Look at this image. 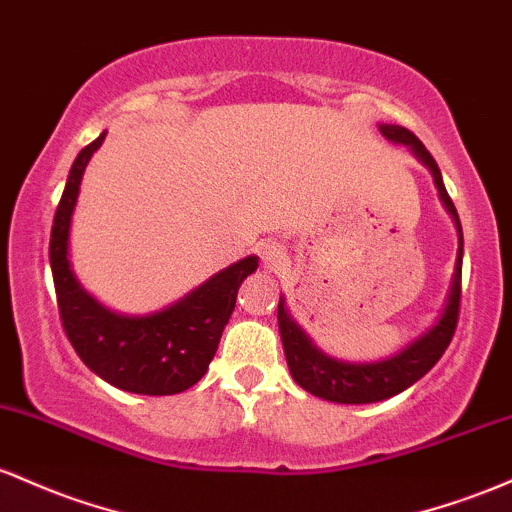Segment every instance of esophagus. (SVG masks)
Instances as JSON below:
<instances>
[{"label":"esophagus","instance_id":"obj_1","mask_svg":"<svg viewBox=\"0 0 512 512\" xmlns=\"http://www.w3.org/2000/svg\"><path fill=\"white\" fill-rule=\"evenodd\" d=\"M261 258H263V266H266L268 271H278V268H283L285 261H287L285 251L280 249L278 244H266V246H263Z\"/></svg>","mask_w":512,"mask_h":512}]
</instances>
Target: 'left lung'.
I'll return each mask as SVG.
<instances>
[{"mask_svg":"<svg viewBox=\"0 0 512 512\" xmlns=\"http://www.w3.org/2000/svg\"><path fill=\"white\" fill-rule=\"evenodd\" d=\"M382 135L389 137L392 142H404V145H409L413 149V154L430 169L442 203L450 210V215L455 217V225L459 232L455 278H452L450 297H447L445 312H442L438 324H435L428 333H423L418 341H413L409 348L401 350L399 355L372 365H350L326 358L324 353H319V350L312 346V341L304 336L300 326L287 317L285 302L280 300L278 326L280 338H283L287 367H290L292 377H295V382L300 384L302 389H307V392L321 396V399L326 401H336V404H372V401H382L404 392V389H409L413 382L421 380L430 367L442 358L447 346H450L457 329L459 302H462V225H459L455 203H452V198L445 191L438 162H435L433 154L423 147V142L418 140L411 130L401 128V125H382Z\"/></svg>","mask_w":512,"mask_h":512,"instance_id":"left-lung-1","label":"left lung"}]
</instances>
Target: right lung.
<instances>
[{"label": "right lung", "instance_id": "1", "mask_svg": "<svg viewBox=\"0 0 512 512\" xmlns=\"http://www.w3.org/2000/svg\"><path fill=\"white\" fill-rule=\"evenodd\" d=\"M106 132L74 159L50 232V268L62 329L72 348L101 380L132 394L166 396L193 387L208 372L217 343L237 304L239 285L258 268L249 256L234 263L181 302L149 317H120L103 309L79 287L67 258L72 210L91 154Z\"/></svg>", "mask_w": 512, "mask_h": 512}]
</instances>
